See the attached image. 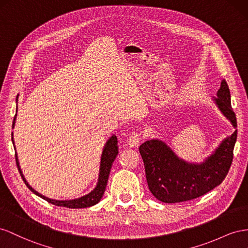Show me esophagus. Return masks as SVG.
Here are the masks:
<instances>
[{
	"label": "esophagus",
	"instance_id": "obj_1",
	"mask_svg": "<svg viewBox=\"0 0 248 248\" xmlns=\"http://www.w3.org/2000/svg\"><path fill=\"white\" fill-rule=\"evenodd\" d=\"M141 140H142V137L140 136V134H138L136 132H133L129 136L128 140H126V143H128V145L130 147H137L139 145V143L141 142Z\"/></svg>",
	"mask_w": 248,
	"mask_h": 248
}]
</instances>
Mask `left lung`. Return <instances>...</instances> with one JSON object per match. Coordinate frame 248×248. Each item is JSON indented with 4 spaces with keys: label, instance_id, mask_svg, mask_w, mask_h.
I'll use <instances>...</instances> for the list:
<instances>
[{
    "label": "left lung",
    "instance_id": "8db88e82",
    "mask_svg": "<svg viewBox=\"0 0 248 248\" xmlns=\"http://www.w3.org/2000/svg\"><path fill=\"white\" fill-rule=\"evenodd\" d=\"M212 101L230 120L235 132L226 136L201 163L180 158L159 138L146 140L140 145L148 189L160 202H182L197 199L220 185L229 172L237 140V119L231 105V93L223 79Z\"/></svg>",
    "mask_w": 248,
    "mask_h": 248
}]
</instances>
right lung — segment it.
<instances>
[{
  "label": "right lung",
  "instance_id": "obj_1",
  "mask_svg": "<svg viewBox=\"0 0 248 248\" xmlns=\"http://www.w3.org/2000/svg\"><path fill=\"white\" fill-rule=\"evenodd\" d=\"M17 98H18V94L16 96V112H17ZM16 116H14V119H13L12 129L14 128V125H16ZM11 136H12L11 139H12V143H13V146H14V151H16V165H17V168H18V171H19L20 175H22V178H23L25 184L27 185V187L29 188L34 194H36L37 196L41 197L42 200L48 202L49 203L55 204V206L65 207V208H70V209H82V208L93 207L102 200V197H103L104 192L106 190V186H107V183H108V178H109V174H110L112 163L114 162L116 155L118 154L117 137L115 135H112L107 140V142H106L105 145H104L102 155H101V162H100V171H98V178H97V183H96L95 187L93 190H91L89 193L78 197V199H73V200H53V199H49V197H46L45 195H42L41 193L37 192L36 190L30 186V184L28 183V181L26 180L25 175L22 171V168H20V165H19L17 153H16V144H14L13 132L11 134Z\"/></svg>",
  "mask_w": 248,
  "mask_h": 248
}]
</instances>
